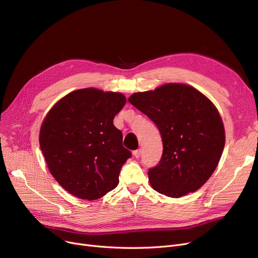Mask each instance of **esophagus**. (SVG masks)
I'll return each instance as SVG.
<instances>
[{
	"label": "esophagus",
	"mask_w": 258,
	"mask_h": 258,
	"mask_svg": "<svg viewBox=\"0 0 258 258\" xmlns=\"http://www.w3.org/2000/svg\"><path fill=\"white\" fill-rule=\"evenodd\" d=\"M133 155L136 157V158H139V157L141 156V149H138V150H136V151H134L133 152Z\"/></svg>",
	"instance_id": "obj_1"
}]
</instances>
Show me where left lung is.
I'll use <instances>...</instances> for the list:
<instances>
[{
    "label": "left lung",
    "mask_w": 258,
    "mask_h": 258,
    "mask_svg": "<svg viewBox=\"0 0 258 258\" xmlns=\"http://www.w3.org/2000/svg\"><path fill=\"white\" fill-rule=\"evenodd\" d=\"M128 101L158 127L163 152L149 170L152 187L179 198L203 186L225 148V127L217 108L196 88L169 83L133 94Z\"/></svg>",
    "instance_id": "obj_1"
}]
</instances>
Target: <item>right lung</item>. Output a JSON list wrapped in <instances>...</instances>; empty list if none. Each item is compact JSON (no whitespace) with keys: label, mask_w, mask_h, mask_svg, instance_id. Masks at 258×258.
Instances as JSON below:
<instances>
[{"label":"right lung","mask_w":258,"mask_h":258,"mask_svg":"<svg viewBox=\"0 0 258 258\" xmlns=\"http://www.w3.org/2000/svg\"><path fill=\"white\" fill-rule=\"evenodd\" d=\"M126 102L120 93L83 88L55 103L40 130L49 172L74 196L95 200L119 183L132 153L122 145L114 118Z\"/></svg>","instance_id":"right-lung-1"}]
</instances>
